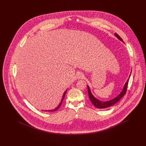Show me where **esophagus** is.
<instances>
[{
  "mask_svg": "<svg viewBox=\"0 0 146 146\" xmlns=\"http://www.w3.org/2000/svg\"><path fill=\"white\" fill-rule=\"evenodd\" d=\"M84 74H83L82 73H78L77 77L78 78H84Z\"/></svg>",
  "mask_w": 146,
  "mask_h": 146,
  "instance_id": "esophagus-1",
  "label": "esophagus"
}]
</instances>
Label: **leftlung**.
Wrapping results in <instances>:
<instances>
[{
  "label": "left lung",
  "instance_id": "1",
  "mask_svg": "<svg viewBox=\"0 0 146 146\" xmlns=\"http://www.w3.org/2000/svg\"><path fill=\"white\" fill-rule=\"evenodd\" d=\"M115 36L119 39L121 41H122L123 42V40L121 38V37L117 35L116 33H115ZM130 77V76H129ZM129 78L128 79V80L127 81L125 84L124 87H123V88L122 91V92L117 96L115 97V98H114L113 99H111V100H110L109 101H107V102H102V101H100L98 99H96L92 94L91 92V90L90 89V87L89 86H88L87 87H88V95H89V98H90V99L91 100V102H92V103L93 104V105L96 108H98V109H105V108H108L110 106H111L113 105H114V104H115L116 103H117L126 94V92H127V87H128V81H129Z\"/></svg>",
  "mask_w": 146,
  "mask_h": 146
}]
</instances>
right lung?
Here are the masks:
<instances>
[{
  "label": "right lung",
  "instance_id": "1",
  "mask_svg": "<svg viewBox=\"0 0 146 146\" xmlns=\"http://www.w3.org/2000/svg\"><path fill=\"white\" fill-rule=\"evenodd\" d=\"M66 91H67V90L64 92V95H63V96H62V100H61V102H60V103H59V105L55 108V109H53V110H47L46 111H56L59 108V107L61 106V105H62V101H63V100H64V98H65V94H66Z\"/></svg>",
  "mask_w": 146,
  "mask_h": 146
}]
</instances>
